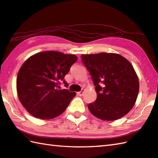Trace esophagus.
<instances>
[{"label": "esophagus", "instance_id": "1", "mask_svg": "<svg viewBox=\"0 0 158 158\" xmlns=\"http://www.w3.org/2000/svg\"><path fill=\"white\" fill-rule=\"evenodd\" d=\"M84 92H85L84 89H82L81 91H80V92H79V93H78V95L83 96V95H84Z\"/></svg>", "mask_w": 158, "mask_h": 158}]
</instances>
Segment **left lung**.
<instances>
[{"mask_svg": "<svg viewBox=\"0 0 158 158\" xmlns=\"http://www.w3.org/2000/svg\"><path fill=\"white\" fill-rule=\"evenodd\" d=\"M81 58L97 94L96 101L88 105L90 113L106 121L126 115L135 104L139 88L131 63L115 53L81 54Z\"/></svg>", "mask_w": 158, "mask_h": 158, "instance_id": "obj_1", "label": "left lung"}]
</instances>
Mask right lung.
<instances>
[{"label":"right lung","mask_w":158,"mask_h":158,"mask_svg":"<svg viewBox=\"0 0 158 158\" xmlns=\"http://www.w3.org/2000/svg\"><path fill=\"white\" fill-rule=\"evenodd\" d=\"M74 54L45 51L29 57L21 65L16 79L19 101L27 112L41 119H50L64 113L76 93L59 90V82L77 61Z\"/></svg>","instance_id":"obj_1"}]
</instances>
